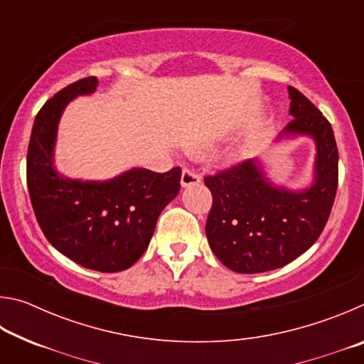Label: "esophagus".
Segmentation results:
<instances>
[{
  "instance_id": "1",
  "label": "esophagus",
  "mask_w": 364,
  "mask_h": 364,
  "mask_svg": "<svg viewBox=\"0 0 364 364\" xmlns=\"http://www.w3.org/2000/svg\"><path fill=\"white\" fill-rule=\"evenodd\" d=\"M200 183V175L197 171L191 170V168H184L181 173V186L188 188L193 186V184H199Z\"/></svg>"
}]
</instances>
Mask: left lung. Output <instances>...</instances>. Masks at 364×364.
I'll return each mask as SVG.
<instances>
[{"label":"left lung","mask_w":364,"mask_h":364,"mask_svg":"<svg viewBox=\"0 0 364 364\" xmlns=\"http://www.w3.org/2000/svg\"><path fill=\"white\" fill-rule=\"evenodd\" d=\"M294 120L279 139L315 141L313 181L289 189L269 180L260 159L205 176L213 196L205 232L218 260L236 273H264L291 263L316 242L328 223L338 181V151L331 123L299 90L287 86Z\"/></svg>","instance_id":"obj_1"}]
</instances>
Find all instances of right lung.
<instances>
[{
  "instance_id": "1",
  "label": "right lung",
  "mask_w": 364,
  "mask_h": 364,
  "mask_svg": "<svg viewBox=\"0 0 364 364\" xmlns=\"http://www.w3.org/2000/svg\"><path fill=\"white\" fill-rule=\"evenodd\" d=\"M96 77L65 86L36 114L27 152V186L36 221L53 247L85 268L117 273L144 254L160 212L180 193L181 170L132 168L110 180H72L54 165L58 127L78 96L93 95Z\"/></svg>"
}]
</instances>
